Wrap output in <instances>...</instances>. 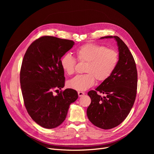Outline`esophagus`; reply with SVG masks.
<instances>
[{
	"label": "esophagus",
	"instance_id": "esophagus-1",
	"mask_svg": "<svg viewBox=\"0 0 154 154\" xmlns=\"http://www.w3.org/2000/svg\"><path fill=\"white\" fill-rule=\"evenodd\" d=\"M78 95H79V97H82L84 95H85V93L82 92H78Z\"/></svg>",
	"mask_w": 154,
	"mask_h": 154
}]
</instances>
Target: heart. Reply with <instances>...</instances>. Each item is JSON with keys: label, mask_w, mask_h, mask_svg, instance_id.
Returning <instances> with one entry per match:
<instances>
[{"label": "heart", "mask_w": 154, "mask_h": 154, "mask_svg": "<svg viewBox=\"0 0 154 154\" xmlns=\"http://www.w3.org/2000/svg\"><path fill=\"white\" fill-rule=\"evenodd\" d=\"M77 60L87 62L84 75H79L69 80V88L77 91H84L95 83L107 80L114 72L119 62L118 52L111 48L96 44H87L75 51ZM75 59L70 54L64 55L60 59L62 70L67 75L75 72Z\"/></svg>", "instance_id": "obj_1"}]
</instances>
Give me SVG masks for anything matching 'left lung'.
I'll use <instances>...</instances> for the list:
<instances>
[{"label": "left lung", "instance_id": "left-lung-1", "mask_svg": "<svg viewBox=\"0 0 154 154\" xmlns=\"http://www.w3.org/2000/svg\"><path fill=\"white\" fill-rule=\"evenodd\" d=\"M114 38L119 50V62L113 74L95 88L88 92L91 103L87 110L88 119L102 129L114 128L128 115L135 100L137 88V71L134 59L126 44L117 36ZM106 95L103 98L96 93Z\"/></svg>", "mask_w": 154, "mask_h": 154}]
</instances>
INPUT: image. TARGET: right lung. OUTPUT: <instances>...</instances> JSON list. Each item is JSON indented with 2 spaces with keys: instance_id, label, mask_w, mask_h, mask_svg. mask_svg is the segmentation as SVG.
<instances>
[{
  "instance_id": "add662e5",
  "label": "right lung",
  "mask_w": 154,
  "mask_h": 154,
  "mask_svg": "<svg viewBox=\"0 0 154 154\" xmlns=\"http://www.w3.org/2000/svg\"><path fill=\"white\" fill-rule=\"evenodd\" d=\"M74 45L70 40L43 36L32 42L24 55L20 73L24 104L31 118L44 128L60 125L70 105L78 98L72 88L53 94L55 88L64 87L60 59Z\"/></svg>"
}]
</instances>
